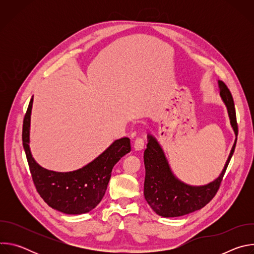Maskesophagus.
<instances>
[{"instance_id":"obj_1","label":"esophagus","mask_w":254,"mask_h":254,"mask_svg":"<svg viewBox=\"0 0 254 254\" xmlns=\"http://www.w3.org/2000/svg\"><path fill=\"white\" fill-rule=\"evenodd\" d=\"M144 147V141L141 137H136L133 142V149L134 151H141Z\"/></svg>"}]
</instances>
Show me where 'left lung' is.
I'll list each match as a JSON object with an SVG mask.
<instances>
[{"instance_id":"obj_1","label":"left lung","mask_w":254,"mask_h":254,"mask_svg":"<svg viewBox=\"0 0 254 254\" xmlns=\"http://www.w3.org/2000/svg\"><path fill=\"white\" fill-rule=\"evenodd\" d=\"M220 95L227 106L231 126L237 136L238 126L232 94L223 81H218ZM147 149L143 153L146 178L143 195L151 208L163 217L183 216L206 206L219 190L223 176L234 153L237 137L225 167L213 182L204 186H189L179 181L172 173L167 159L155 137L149 135Z\"/></svg>"}]
</instances>
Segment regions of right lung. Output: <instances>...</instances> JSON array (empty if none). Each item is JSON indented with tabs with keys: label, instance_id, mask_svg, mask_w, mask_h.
<instances>
[{
	"label": "right lung",
	"instance_id": "add662e5",
	"mask_svg": "<svg viewBox=\"0 0 254 254\" xmlns=\"http://www.w3.org/2000/svg\"><path fill=\"white\" fill-rule=\"evenodd\" d=\"M33 97L23 122L22 140L36 190L53 209L66 214H83L94 209L103 198L114 166L130 152V140L114 141L100 156L85 167L67 173L49 171L32 158L29 148L30 119Z\"/></svg>",
	"mask_w": 254,
	"mask_h": 254
}]
</instances>
